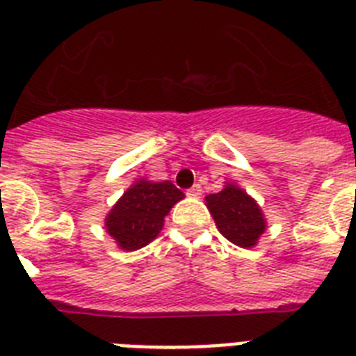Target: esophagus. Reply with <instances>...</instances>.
I'll list each match as a JSON object with an SVG mask.
<instances>
[{
  "label": "esophagus",
  "mask_w": 356,
  "mask_h": 356,
  "mask_svg": "<svg viewBox=\"0 0 356 356\" xmlns=\"http://www.w3.org/2000/svg\"><path fill=\"white\" fill-rule=\"evenodd\" d=\"M187 196H191V198H200V196H202V185L194 184L193 187L187 191Z\"/></svg>",
  "instance_id": "34e87169"
}]
</instances>
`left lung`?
Listing matches in <instances>:
<instances>
[{
    "instance_id": "1",
    "label": "left lung",
    "mask_w": 356,
    "mask_h": 356,
    "mask_svg": "<svg viewBox=\"0 0 356 356\" xmlns=\"http://www.w3.org/2000/svg\"><path fill=\"white\" fill-rule=\"evenodd\" d=\"M205 202L218 230L234 245L250 248L265 232L266 221L263 211L256 200L238 185L227 184L220 193L209 194Z\"/></svg>"
}]
</instances>
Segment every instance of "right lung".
Returning a JSON list of instances; mask_svg holds the SVG:
<instances>
[{"label":"right lung","mask_w":356,"mask_h":356,"mask_svg":"<svg viewBox=\"0 0 356 356\" xmlns=\"http://www.w3.org/2000/svg\"><path fill=\"white\" fill-rule=\"evenodd\" d=\"M180 200L184 193L169 180H136L106 216V230L122 250H138L160 234L163 218Z\"/></svg>","instance_id":"add662e5"}]
</instances>
